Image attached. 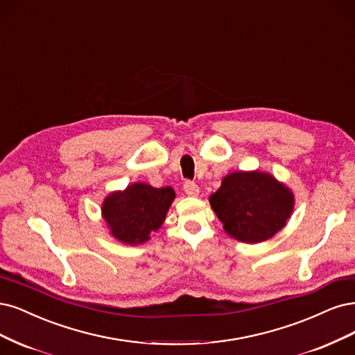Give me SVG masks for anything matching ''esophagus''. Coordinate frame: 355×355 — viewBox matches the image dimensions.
I'll return each instance as SVG.
<instances>
[{"label": "esophagus", "mask_w": 355, "mask_h": 355, "mask_svg": "<svg viewBox=\"0 0 355 355\" xmlns=\"http://www.w3.org/2000/svg\"><path fill=\"white\" fill-rule=\"evenodd\" d=\"M183 191H185L188 197H197V195L200 193V188H198L197 183H193L191 180L185 182V185H183Z\"/></svg>", "instance_id": "esophagus-1"}]
</instances>
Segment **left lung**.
Wrapping results in <instances>:
<instances>
[{
    "instance_id": "left-lung-1",
    "label": "left lung",
    "mask_w": 355,
    "mask_h": 355,
    "mask_svg": "<svg viewBox=\"0 0 355 355\" xmlns=\"http://www.w3.org/2000/svg\"><path fill=\"white\" fill-rule=\"evenodd\" d=\"M210 204L226 234L241 242L273 238L294 210V193L264 172H234L223 178Z\"/></svg>"
}]
</instances>
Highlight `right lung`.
Listing matches in <instances>:
<instances>
[{"mask_svg":"<svg viewBox=\"0 0 355 355\" xmlns=\"http://www.w3.org/2000/svg\"><path fill=\"white\" fill-rule=\"evenodd\" d=\"M173 188H154L148 183H132L125 191L110 193L103 202V217L117 241L138 245L150 239L151 232L164 222L175 200Z\"/></svg>","mask_w":355,"mask_h":355,"instance_id":"1","label":"right lung"}]
</instances>
